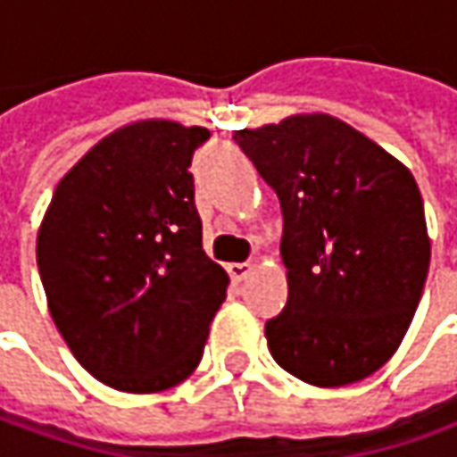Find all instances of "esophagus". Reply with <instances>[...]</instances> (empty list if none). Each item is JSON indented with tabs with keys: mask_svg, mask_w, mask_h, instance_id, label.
Masks as SVG:
<instances>
[{
	"mask_svg": "<svg viewBox=\"0 0 457 457\" xmlns=\"http://www.w3.org/2000/svg\"><path fill=\"white\" fill-rule=\"evenodd\" d=\"M253 270H255V265H253V262H229L228 265L229 278H232V280H237V283L245 280V278L250 276Z\"/></svg>",
	"mask_w": 457,
	"mask_h": 457,
	"instance_id": "34e87169",
	"label": "esophagus"
}]
</instances>
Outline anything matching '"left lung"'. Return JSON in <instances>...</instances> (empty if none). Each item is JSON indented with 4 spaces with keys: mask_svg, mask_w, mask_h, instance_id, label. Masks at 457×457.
I'll return each mask as SVG.
<instances>
[{
    "mask_svg": "<svg viewBox=\"0 0 457 457\" xmlns=\"http://www.w3.org/2000/svg\"><path fill=\"white\" fill-rule=\"evenodd\" d=\"M232 138L276 189L288 301L265 323L278 364L313 386L370 377L397 352L430 268L412 171L328 113Z\"/></svg>",
    "mask_w": 457,
    "mask_h": 457,
    "instance_id": "8db88e82",
    "label": "left lung"
}]
</instances>
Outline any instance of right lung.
<instances>
[{"label":"right lung","mask_w":457,"mask_h":457,"mask_svg":"<svg viewBox=\"0 0 457 457\" xmlns=\"http://www.w3.org/2000/svg\"><path fill=\"white\" fill-rule=\"evenodd\" d=\"M202 126L146 119L60 179L37 232L47 308L98 382L151 395L197 370L229 278L202 250L192 154Z\"/></svg>","instance_id":"obj_1"}]
</instances>
